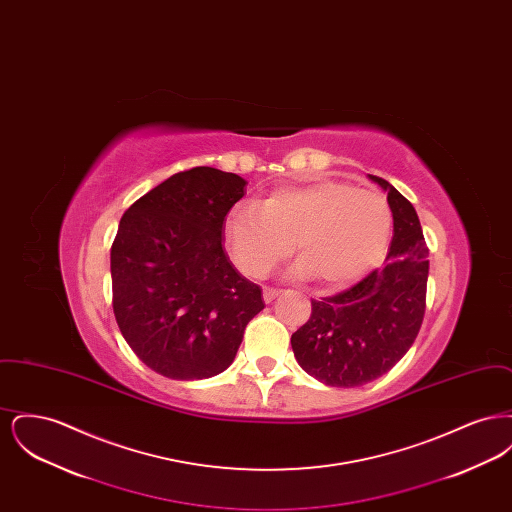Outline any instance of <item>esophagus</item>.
<instances>
[{
  "label": "esophagus",
  "instance_id": "1",
  "mask_svg": "<svg viewBox=\"0 0 512 512\" xmlns=\"http://www.w3.org/2000/svg\"><path fill=\"white\" fill-rule=\"evenodd\" d=\"M278 293H280V290H276V288H267V286H265V288H263V299H265L267 303H270Z\"/></svg>",
  "mask_w": 512,
  "mask_h": 512
}]
</instances>
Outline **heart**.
Segmentation results:
<instances>
[{
	"instance_id": "1",
	"label": "heart",
	"mask_w": 512,
	"mask_h": 512,
	"mask_svg": "<svg viewBox=\"0 0 512 512\" xmlns=\"http://www.w3.org/2000/svg\"><path fill=\"white\" fill-rule=\"evenodd\" d=\"M388 199L340 180L284 186L259 203L236 205L222 244L245 276L261 278L295 247L299 278L336 290L363 278L382 259L391 234ZM294 242L292 245L291 242Z\"/></svg>"
}]
</instances>
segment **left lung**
I'll return each mask as SVG.
<instances>
[{
	"label": "left lung",
	"instance_id": "1",
	"mask_svg": "<svg viewBox=\"0 0 512 512\" xmlns=\"http://www.w3.org/2000/svg\"><path fill=\"white\" fill-rule=\"evenodd\" d=\"M393 238L386 265L345 292L311 299V317L292 336L301 368L326 386H363L397 365L411 349L426 311L428 247L409 199L388 180Z\"/></svg>",
	"mask_w": 512,
	"mask_h": 512
}]
</instances>
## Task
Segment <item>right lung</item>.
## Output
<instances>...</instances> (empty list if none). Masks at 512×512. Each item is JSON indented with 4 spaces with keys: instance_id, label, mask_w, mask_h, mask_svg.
<instances>
[{
    "instance_id": "1",
    "label": "right lung",
    "mask_w": 512,
    "mask_h": 512,
    "mask_svg": "<svg viewBox=\"0 0 512 512\" xmlns=\"http://www.w3.org/2000/svg\"><path fill=\"white\" fill-rule=\"evenodd\" d=\"M244 178L213 167L176 172L134 201L111 245L113 311L142 363L172 380L217 376L232 365L261 288L222 249Z\"/></svg>"
}]
</instances>
